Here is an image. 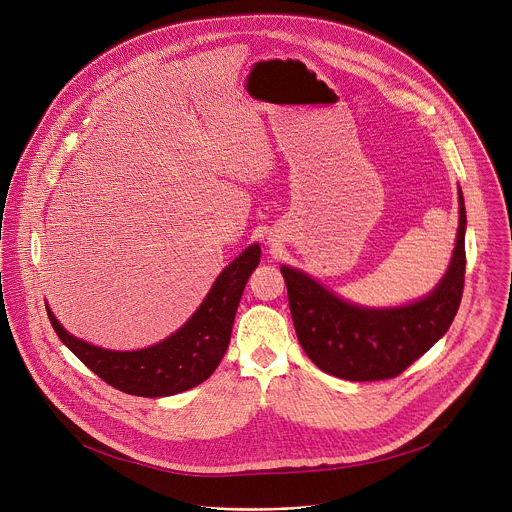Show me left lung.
I'll return each mask as SVG.
<instances>
[{"label": "left lung", "instance_id": "8db88e82", "mask_svg": "<svg viewBox=\"0 0 512 512\" xmlns=\"http://www.w3.org/2000/svg\"><path fill=\"white\" fill-rule=\"evenodd\" d=\"M466 206L460 192V227L442 281L419 302L401 308H360L316 279L281 265L296 334L316 367L346 381H383L401 375L452 326L466 273Z\"/></svg>", "mask_w": 512, "mask_h": 512}]
</instances>
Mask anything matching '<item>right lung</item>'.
Wrapping results in <instances>:
<instances>
[{
    "label": "right lung",
    "instance_id": "add662e5",
    "mask_svg": "<svg viewBox=\"0 0 512 512\" xmlns=\"http://www.w3.org/2000/svg\"><path fill=\"white\" fill-rule=\"evenodd\" d=\"M259 245L247 247L212 283L190 320L166 340L129 352L93 346L68 334L46 308L64 346L111 387L137 397H168L204 383L231 342L235 314L249 275L259 265Z\"/></svg>",
    "mask_w": 512,
    "mask_h": 512
}]
</instances>
